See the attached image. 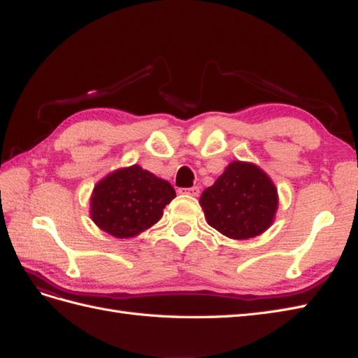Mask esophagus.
<instances>
[{"instance_id":"esophagus-1","label":"esophagus","mask_w":358,"mask_h":358,"mask_svg":"<svg viewBox=\"0 0 358 358\" xmlns=\"http://www.w3.org/2000/svg\"><path fill=\"white\" fill-rule=\"evenodd\" d=\"M181 194H187V195H192V197H197L200 194V187L199 186H192V187H186V189H180Z\"/></svg>"}]
</instances>
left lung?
I'll return each mask as SVG.
<instances>
[{"label": "left lung", "mask_w": 358, "mask_h": 358, "mask_svg": "<svg viewBox=\"0 0 358 358\" xmlns=\"http://www.w3.org/2000/svg\"><path fill=\"white\" fill-rule=\"evenodd\" d=\"M209 225L229 239L262 234L275 220L278 189L262 169L233 161L200 197Z\"/></svg>", "instance_id": "left-lung-1"}]
</instances>
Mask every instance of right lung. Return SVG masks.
Here are the masks:
<instances>
[{
	"label": "right lung",
	"mask_w": 358,
	"mask_h": 358,
	"mask_svg": "<svg viewBox=\"0 0 358 358\" xmlns=\"http://www.w3.org/2000/svg\"><path fill=\"white\" fill-rule=\"evenodd\" d=\"M173 197L171 183L135 164L111 172L94 186L90 214L105 233L129 239L155 225Z\"/></svg>",
	"instance_id": "add662e5"
}]
</instances>
